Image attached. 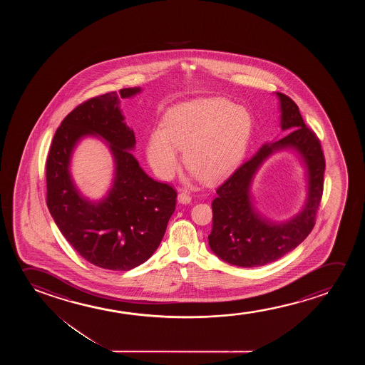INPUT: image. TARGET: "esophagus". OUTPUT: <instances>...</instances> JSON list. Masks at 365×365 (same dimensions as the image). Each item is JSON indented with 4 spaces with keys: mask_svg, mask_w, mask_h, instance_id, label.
Listing matches in <instances>:
<instances>
[{
    "mask_svg": "<svg viewBox=\"0 0 365 365\" xmlns=\"http://www.w3.org/2000/svg\"><path fill=\"white\" fill-rule=\"evenodd\" d=\"M190 195L187 190H182V192H180V195H178V202L180 203H182V205H188V203H190Z\"/></svg>",
    "mask_w": 365,
    "mask_h": 365,
    "instance_id": "34e87169",
    "label": "esophagus"
}]
</instances>
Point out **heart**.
<instances>
[{"label": "heart", "mask_w": 365, "mask_h": 365, "mask_svg": "<svg viewBox=\"0 0 365 365\" xmlns=\"http://www.w3.org/2000/svg\"><path fill=\"white\" fill-rule=\"evenodd\" d=\"M252 118L240 106L220 98L195 100L165 112L163 127L150 133L147 158L157 175L168 180L183 162L205 182L225 175L248 145Z\"/></svg>", "instance_id": "heart-1"}]
</instances>
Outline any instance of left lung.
<instances>
[{"instance_id":"left-lung-1","label":"left lung","mask_w":365,"mask_h":365,"mask_svg":"<svg viewBox=\"0 0 365 365\" xmlns=\"http://www.w3.org/2000/svg\"><path fill=\"white\" fill-rule=\"evenodd\" d=\"M275 95L279 98L280 128L290 130L289 135L262 145L252 158L223 180L212 202L210 250L227 263L245 268L268 264L298 247L314 227L323 195L325 160L319 140L305 125L294 101L280 92ZM283 149H293L300 155L307 172L309 193L300 213L278 224L267 220L255 210L250 187L262 162Z\"/></svg>"}]
</instances>
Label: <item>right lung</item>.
<instances>
[{
  "mask_svg": "<svg viewBox=\"0 0 365 365\" xmlns=\"http://www.w3.org/2000/svg\"><path fill=\"white\" fill-rule=\"evenodd\" d=\"M140 91L123 88L77 106L56 130L46 162V202L52 218L76 252L103 269L130 270L145 263L175 210L177 192L145 175L130 152L135 132L125 123L120 98ZM87 135L105 139L115 160L113 187L98 202L81 195L69 173L73 150Z\"/></svg>",
  "mask_w": 365,
  "mask_h": 365,
  "instance_id": "obj_1",
  "label": "right lung"
}]
</instances>
